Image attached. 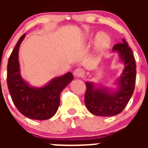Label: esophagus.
<instances>
[{"mask_svg":"<svg viewBox=\"0 0 148 148\" xmlns=\"http://www.w3.org/2000/svg\"><path fill=\"white\" fill-rule=\"evenodd\" d=\"M84 74V71H83L81 69H77L74 71V75L76 77H82Z\"/></svg>","mask_w":148,"mask_h":148,"instance_id":"1","label":"esophagus"}]
</instances>
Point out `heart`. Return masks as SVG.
Instances as JSON below:
<instances>
[{
    "label": "heart",
    "instance_id": "heart-1",
    "mask_svg": "<svg viewBox=\"0 0 148 148\" xmlns=\"http://www.w3.org/2000/svg\"><path fill=\"white\" fill-rule=\"evenodd\" d=\"M110 43V39L106 34H99L97 36L96 38V44L97 46L100 49H104L107 47Z\"/></svg>",
    "mask_w": 148,
    "mask_h": 148
}]
</instances>
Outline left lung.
I'll use <instances>...</instances> for the list:
<instances>
[{"instance_id":"1","label":"left lung","mask_w":148,"mask_h":148,"mask_svg":"<svg viewBox=\"0 0 148 148\" xmlns=\"http://www.w3.org/2000/svg\"><path fill=\"white\" fill-rule=\"evenodd\" d=\"M113 46L117 51L125 69L118 81L120 88L116 92H110L104 87L95 88L91 82H86L84 96L85 105L92 114L102 117H110L120 114L125 109L135 89L136 78V64L132 49L125 39Z\"/></svg>"}]
</instances>
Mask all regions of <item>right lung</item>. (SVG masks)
<instances>
[{
	"label": "right lung",
	"mask_w": 148,
	"mask_h": 148,
	"mask_svg": "<svg viewBox=\"0 0 148 148\" xmlns=\"http://www.w3.org/2000/svg\"><path fill=\"white\" fill-rule=\"evenodd\" d=\"M26 34L21 36L10 54L8 62L7 84L15 106L21 114L32 120H45L55 114L60 104V93L72 81L68 72L53 79L41 88L31 87L20 74L18 50Z\"/></svg>",
	"instance_id": "obj_1"
}]
</instances>
